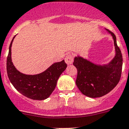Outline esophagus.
Returning <instances> with one entry per match:
<instances>
[{
    "mask_svg": "<svg viewBox=\"0 0 129 129\" xmlns=\"http://www.w3.org/2000/svg\"><path fill=\"white\" fill-rule=\"evenodd\" d=\"M73 61V55L72 54H68L65 57V62L67 64H71Z\"/></svg>",
    "mask_w": 129,
    "mask_h": 129,
    "instance_id": "34e87169",
    "label": "esophagus"
}]
</instances>
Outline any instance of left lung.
Instances as JSON below:
<instances>
[{"label":"left lung","instance_id":"obj_1","mask_svg":"<svg viewBox=\"0 0 129 129\" xmlns=\"http://www.w3.org/2000/svg\"><path fill=\"white\" fill-rule=\"evenodd\" d=\"M113 37L116 55L108 64L98 65L79 56L74 58L73 64L77 70L76 83L82 94L95 98L103 96L118 85L122 72L123 57L117 45L116 35L107 29Z\"/></svg>","mask_w":129,"mask_h":129}]
</instances>
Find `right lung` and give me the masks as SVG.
<instances>
[{
	"mask_svg": "<svg viewBox=\"0 0 129 129\" xmlns=\"http://www.w3.org/2000/svg\"><path fill=\"white\" fill-rule=\"evenodd\" d=\"M14 37L10 43L6 62L7 74L10 82L18 92L28 98L34 100L48 98L54 90L58 79L65 70L67 64L62 60L53 63L39 74L26 75L20 73L11 61V48Z\"/></svg>",
	"mask_w": 129,
	"mask_h": 129,
	"instance_id": "obj_1",
	"label": "right lung"
}]
</instances>
